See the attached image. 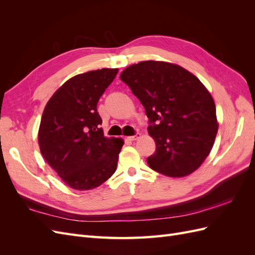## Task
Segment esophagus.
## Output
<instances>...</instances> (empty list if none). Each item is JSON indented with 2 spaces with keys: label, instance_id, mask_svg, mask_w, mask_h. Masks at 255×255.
I'll use <instances>...</instances> for the list:
<instances>
[{
  "label": "esophagus",
  "instance_id": "1",
  "mask_svg": "<svg viewBox=\"0 0 255 255\" xmlns=\"http://www.w3.org/2000/svg\"><path fill=\"white\" fill-rule=\"evenodd\" d=\"M139 137H140V134H136V135H134V136H128V139L130 140V141H134V140H137Z\"/></svg>",
  "mask_w": 255,
  "mask_h": 255
}]
</instances>
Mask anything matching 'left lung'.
I'll list each match as a JSON object with an SVG mask.
<instances>
[{
    "label": "left lung",
    "instance_id": "left-lung-1",
    "mask_svg": "<svg viewBox=\"0 0 255 255\" xmlns=\"http://www.w3.org/2000/svg\"><path fill=\"white\" fill-rule=\"evenodd\" d=\"M120 79L139 99L156 144L146 158L154 171L189 175L210 154L218 130L210 91L196 75L167 61L145 60L126 68Z\"/></svg>",
    "mask_w": 255,
    "mask_h": 255
}]
</instances>
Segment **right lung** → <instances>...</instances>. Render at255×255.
Listing matches in <instances>:
<instances>
[{
  "instance_id": "right-lung-1",
  "label": "right lung",
  "mask_w": 255,
  "mask_h": 255,
  "mask_svg": "<svg viewBox=\"0 0 255 255\" xmlns=\"http://www.w3.org/2000/svg\"><path fill=\"white\" fill-rule=\"evenodd\" d=\"M118 69L78 74L54 92L38 130L40 152L69 187L94 189L114 174L122 138L105 137L97 104Z\"/></svg>"
}]
</instances>
